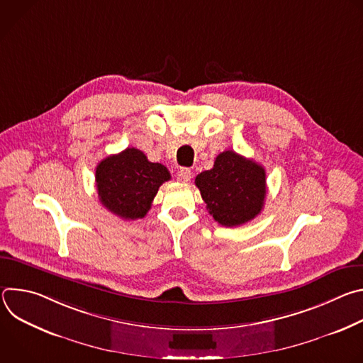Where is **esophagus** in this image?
<instances>
[{
    "mask_svg": "<svg viewBox=\"0 0 363 363\" xmlns=\"http://www.w3.org/2000/svg\"><path fill=\"white\" fill-rule=\"evenodd\" d=\"M191 177H192V172L189 168H181L178 171V181H181V182H188L191 179Z\"/></svg>",
    "mask_w": 363,
    "mask_h": 363,
    "instance_id": "obj_1",
    "label": "esophagus"
}]
</instances>
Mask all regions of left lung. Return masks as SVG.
Instances as JSON below:
<instances>
[{
	"mask_svg": "<svg viewBox=\"0 0 363 363\" xmlns=\"http://www.w3.org/2000/svg\"><path fill=\"white\" fill-rule=\"evenodd\" d=\"M206 210L224 227H238L262 213L267 192L264 168L234 150H224L214 167L196 175Z\"/></svg>",
	"mask_w": 363,
	"mask_h": 363,
	"instance_id": "1",
	"label": "left lung"
}]
</instances>
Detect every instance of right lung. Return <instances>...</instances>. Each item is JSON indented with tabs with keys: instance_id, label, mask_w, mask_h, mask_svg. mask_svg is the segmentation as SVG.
Segmentation results:
<instances>
[{
	"instance_id": "1",
	"label": "right lung",
	"mask_w": 363,
	"mask_h": 363,
	"mask_svg": "<svg viewBox=\"0 0 363 363\" xmlns=\"http://www.w3.org/2000/svg\"><path fill=\"white\" fill-rule=\"evenodd\" d=\"M169 179L167 167L147 161L146 155L136 147L111 155L96 167L101 205L123 220L143 218L160 186Z\"/></svg>"
}]
</instances>
